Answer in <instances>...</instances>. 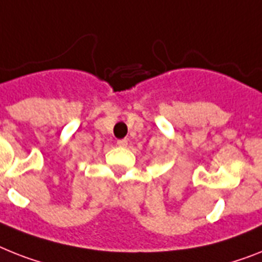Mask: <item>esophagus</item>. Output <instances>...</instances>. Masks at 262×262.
Returning <instances> with one entry per match:
<instances>
[{
    "label": "esophagus",
    "instance_id": "esophagus-1",
    "mask_svg": "<svg viewBox=\"0 0 262 262\" xmlns=\"http://www.w3.org/2000/svg\"><path fill=\"white\" fill-rule=\"evenodd\" d=\"M116 143H118L119 147H126L127 143H128V140H127V139H119Z\"/></svg>",
    "mask_w": 262,
    "mask_h": 262
}]
</instances>
